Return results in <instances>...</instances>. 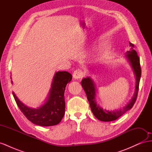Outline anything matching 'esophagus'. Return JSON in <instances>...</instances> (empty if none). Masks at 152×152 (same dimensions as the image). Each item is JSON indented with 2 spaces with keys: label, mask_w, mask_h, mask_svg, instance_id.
Returning a JSON list of instances; mask_svg holds the SVG:
<instances>
[{
  "label": "esophagus",
  "mask_w": 152,
  "mask_h": 152,
  "mask_svg": "<svg viewBox=\"0 0 152 152\" xmlns=\"http://www.w3.org/2000/svg\"><path fill=\"white\" fill-rule=\"evenodd\" d=\"M85 75V72H84L81 70H77L74 71L73 73V77L75 79H81V78L83 77Z\"/></svg>",
  "instance_id": "34e87169"
}]
</instances>
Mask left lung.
Wrapping results in <instances>:
<instances>
[{"label":"left lung","instance_id":"8db88e82","mask_svg":"<svg viewBox=\"0 0 152 152\" xmlns=\"http://www.w3.org/2000/svg\"><path fill=\"white\" fill-rule=\"evenodd\" d=\"M131 49L125 53L124 58H126L131 66L136 78V85L134 94L129 103L122 108L115 110H107L100 107L96 102V87L94 81L89 77L84 78L81 81V84L86 94L87 99L89 103L91 111L94 115L98 120L103 122H110L116 120L122 116L128 110H129L134 105L137 96L139 89V84L141 75L140 58L134 49V44L129 42Z\"/></svg>","mask_w":152,"mask_h":152}]
</instances>
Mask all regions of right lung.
<instances>
[{"instance_id": "right-lung-1", "label": "right lung", "mask_w": 152, "mask_h": 152, "mask_svg": "<svg viewBox=\"0 0 152 152\" xmlns=\"http://www.w3.org/2000/svg\"><path fill=\"white\" fill-rule=\"evenodd\" d=\"M72 79V75L68 72L55 73L46 102L37 108L27 107L18 98L14 92L12 94L18 107L30 122L40 126H55L61 122L65 115L64 95L66 86Z\"/></svg>"}]
</instances>
